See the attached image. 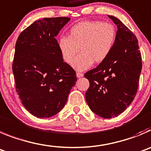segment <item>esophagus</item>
<instances>
[{"mask_svg":"<svg viewBox=\"0 0 151 151\" xmlns=\"http://www.w3.org/2000/svg\"><path fill=\"white\" fill-rule=\"evenodd\" d=\"M83 76H84V74L81 73H79V72H77L76 73V76L78 77V78H81V77H83Z\"/></svg>","mask_w":151,"mask_h":151,"instance_id":"obj_1","label":"esophagus"}]
</instances>
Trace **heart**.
Wrapping results in <instances>:
<instances>
[{"mask_svg":"<svg viewBox=\"0 0 151 151\" xmlns=\"http://www.w3.org/2000/svg\"><path fill=\"white\" fill-rule=\"evenodd\" d=\"M117 39L114 24L102 21H83L70 28L69 37L58 40L62 58L71 64L80 48L81 54L73 63L77 70H85L93 63H103L112 51Z\"/></svg>","mask_w":151,"mask_h":151,"instance_id":"b5f03b06","label":"heart"}]
</instances>
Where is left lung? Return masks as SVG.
I'll return each mask as SVG.
<instances>
[{"instance_id":"8db88e82","label":"left lung","mask_w":151,"mask_h":151,"mask_svg":"<svg viewBox=\"0 0 151 151\" xmlns=\"http://www.w3.org/2000/svg\"><path fill=\"white\" fill-rule=\"evenodd\" d=\"M117 27V39L107 58L85 77L90 86L85 93L93 112L103 118L118 116L135 98L142 68L135 34L117 18L109 16Z\"/></svg>"}]
</instances>
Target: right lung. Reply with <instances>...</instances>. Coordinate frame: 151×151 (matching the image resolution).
I'll use <instances>...</instances> for the list:
<instances>
[{"label": "right lung", "instance_id": "add662e5", "mask_svg": "<svg viewBox=\"0 0 151 151\" xmlns=\"http://www.w3.org/2000/svg\"><path fill=\"white\" fill-rule=\"evenodd\" d=\"M68 17L35 21L20 34L16 43L12 72L22 105L31 114L48 118L65 106L77 81L76 71L63 62L55 39Z\"/></svg>", "mask_w": 151, "mask_h": 151}]
</instances>
